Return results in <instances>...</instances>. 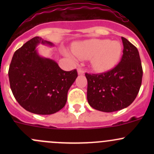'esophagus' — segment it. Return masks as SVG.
<instances>
[{
  "instance_id": "1",
  "label": "esophagus",
  "mask_w": 154,
  "mask_h": 154,
  "mask_svg": "<svg viewBox=\"0 0 154 154\" xmlns=\"http://www.w3.org/2000/svg\"><path fill=\"white\" fill-rule=\"evenodd\" d=\"M77 73H78L79 75H82V74H84V71H83V70L81 69V68H78V69H77Z\"/></svg>"
}]
</instances>
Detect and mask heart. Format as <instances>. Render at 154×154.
I'll return each instance as SVG.
<instances>
[{
  "label": "heart",
  "mask_w": 154,
  "mask_h": 154,
  "mask_svg": "<svg viewBox=\"0 0 154 154\" xmlns=\"http://www.w3.org/2000/svg\"><path fill=\"white\" fill-rule=\"evenodd\" d=\"M74 55L79 59H90L91 67L94 71L103 73L116 67L122 58L123 48L120 42L109 39L91 38L76 43L73 47ZM65 54L75 59L71 53Z\"/></svg>",
  "instance_id": "obj_1"
}]
</instances>
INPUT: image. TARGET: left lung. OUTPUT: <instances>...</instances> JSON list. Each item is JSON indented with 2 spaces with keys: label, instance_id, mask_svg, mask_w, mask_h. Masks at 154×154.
<instances>
[{
  "label": "left lung",
  "instance_id": "1",
  "mask_svg": "<svg viewBox=\"0 0 154 154\" xmlns=\"http://www.w3.org/2000/svg\"><path fill=\"white\" fill-rule=\"evenodd\" d=\"M122 39L123 56L117 66L102 74L86 73L87 100L94 109L112 112L125 109L134 101L140 89L143 71L139 51L127 38Z\"/></svg>",
  "mask_w": 154,
  "mask_h": 154
}]
</instances>
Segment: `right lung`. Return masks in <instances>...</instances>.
I'll use <instances>...</instances> for the list:
<instances>
[{
  "instance_id": "right-lung-1",
  "label": "right lung",
  "mask_w": 154,
  "mask_h": 154,
  "mask_svg": "<svg viewBox=\"0 0 154 154\" xmlns=\"http://www.w3.org/2000/svg\"><path fill=\"white\" fill-rule=\"evenodd\" d=\"M39 44L54 45L38 36L27 42L14 53L9 80L12 94L23 108L35 114L51 115L65 106L77 72L63 71L57 62L39 55Z\"/></svg>"
}]
</instances>
